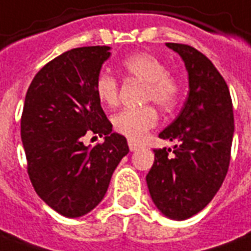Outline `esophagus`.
I'll return each instance as SVG.
<instances>
[{"label":"esophagus","instance_id":"1","mask_svg":"<svg viewBox=\"0 0 251 251\" xmlns=\"http://www.w3.org/2000/svg\"><path fill=\"white\" fill-rule=\"evenodd\" d=\"M128 148H129V150H131V151H135V150H138V149L141 148V146H139L138 143L132 142V141H128Z\"/></svg>","mask_w":251,"mask_h":251}]
</instances>
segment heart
Returning <instances> with one entry per match:
<instances>
[{
	"mask_svg": "<svg viewBox=\"0 0 251 251\" xmlns=\"http://www.w3.org/2000/svg\"><path fill=\"white\" fill-rule=\"evenodd\" d=\"M123 71L129 77L145 82L143 102H154L164 109H171L179 102L181 96L180 79L167 71V65L154 54L136 53L126 57ZM98 101L106 106H115L119 101V82L108 72H101L96 79ZM158 122V113L151 105L142 108H126L112 117L116 132L129 141H141Z\"/></svg>",
	"mask_w": 251,
	"mask_h": 251,
	"instance_id": "1",
	"label": "heart"
}]
</instances>
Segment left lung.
Listing matches in <instances>:
<instances>
[{
  "label": "left lung",
  "instance_id": "left-lung-1",
  "mask_svg": "<svg viewBox=\"0 0 251 251\" xmlns=\"http://www.w3.org/2000/svg\"><path fill=\"white\" fill-rule=\"evenodd\" d=\"M188 72V98L180 115L160 134L174 150L154 149L146 175L155 206L174 220L197 215L213 200L229 167L234 136L232 100L224 77L205 54L184 43H167Z\"/></svg>",
  "mask_w": 251,
  "mask_h": 251
}]
</instances>
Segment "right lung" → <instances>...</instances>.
I'll use <instances>...</instances> for the list:
<instances>
[{"instance_id":"obj_1","label":"right lung","mask_w":251,"mask_h":251,"mask_svg":"<svg viewBox=\"0 0 251 251\" xmlns=\"http://www.w3.org/2000/svg\"><path fill=\"white\" fill-rule=\"evenodd\" d=\"M109 46L68 50L34 76L22 113L27 172L36 194L65 217H80L102 201L127 139L112 132L96 94V79ZM86 133L105 135L94 148Z\"/></svg>"}]
</instances>
